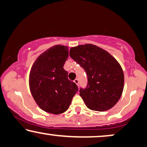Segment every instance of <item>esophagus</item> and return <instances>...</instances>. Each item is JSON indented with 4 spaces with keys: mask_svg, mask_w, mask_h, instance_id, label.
Instances as JSON below:
<instances>
[{
    "mask_svg": "<svg viewBox=\"0 0 147 147\" xmlns=\"http://www.w3.org/2000/svg\"><path fill=\"white\" fill-rule=\"evenodd\" d=\"M74 82H75V83L77 84V86H79V79H75V81H74Z\"/></svg>",
    "mask_w": 147,
    "mask_h": 147,
    "instance_id": "34e87169",
    "label": "esophagus"
}]
</instances>
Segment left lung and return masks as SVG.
Instances as JSON below:
<instances>
[{"label":"left lung","instance_id":"8db88e82","mask_svg":"<svg viewBox=\"0 0 147 147\" xmlns=\"http://www.w3.org/2000/svg\"><path fill=\"white\" fill-rule=\"evenodd\" d=\"M70 56L87 75V85L81 88L79 95L88 108L103 111L114 106L124 89V77L118 61L93 44L79 45L70 48Z\"/></svg>","mask_w":147,"mask_h":147}]
</instances>
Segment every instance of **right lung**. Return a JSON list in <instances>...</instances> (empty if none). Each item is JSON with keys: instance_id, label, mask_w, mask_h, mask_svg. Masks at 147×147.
Wrapping results in <instances>:
<instances>
[{"instance_id": "obj_1", "label": "right lung", "mask_w": 147, "mask_h": 147, "mask_svg": "<svg viewBox=\"0 0 147 147\" xmlns=\"http://www.w3.org/2000/svg\"><path fill=\"white\" fill-rule=\"evenodd\" d=\"M68 57V47L57 45L41 54L31 67L29 79L31 95L46 112L59 114L66 111L79 90L63 68Z\"/></svg>"}]
</instances>
